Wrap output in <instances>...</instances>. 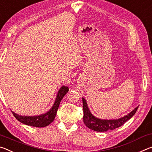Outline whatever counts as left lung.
<instances>
[{"mask_svg":"<svg viewBox=\"0 0 152 152\" xmlns=\"http://www.w3.org/2000/svg\"><path fill=\"white\" fill-rule=\"evenodd\" d=\"M83 122L88 129L93 131L97 132H104L110 130H114L116 128L121 126L125 122L131 118L135 114L136 111L138 109L137 107L128 115H125L124 117L118 120H102L97 118H95L91 114L89 111L85 99L83 98Z\"/></svg>","mask_w":152,"mask_h":152,"instance_id":"8db88e82","label":"left lung"}]
</instances>
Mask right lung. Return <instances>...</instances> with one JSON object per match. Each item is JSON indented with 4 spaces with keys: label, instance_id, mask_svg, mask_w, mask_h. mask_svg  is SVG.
Listing matches in <instances>:
<instances>
[{
    "label": "right lung",
    "instance_id": "1",
    "mask_svg": "<svg viewBox=\"0 0 152 152\" xmlns=\"http://www.w3.org/2000/svg\"><path fill=\"white\" fill-rule=\"evenodd\" d=\"M68 87L67 86H62L59 89L55 103L53 105L51 109L49 112L44 114L37 115V116H21L15 113L12 112L15 118L23 124H25L28 126H32L35 127H45L50 124L53 121L55 115H56L57 110H58L59 103L64 95L68 92Z\"/></svg>",
    "mask_w": 152,
    "mask_h": 152
}]
</instances>
